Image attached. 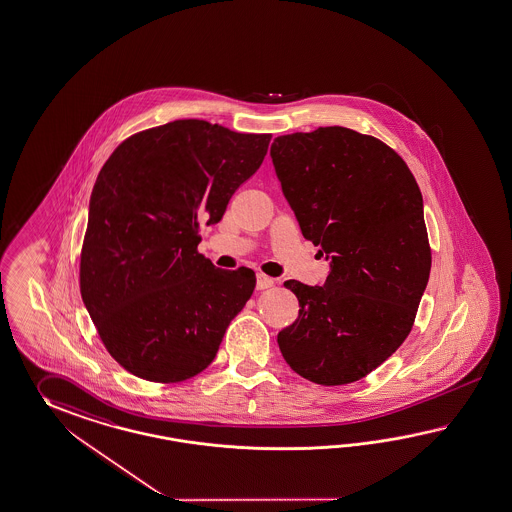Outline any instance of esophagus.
<instances>
[{
  "mask_svg": "<svg viewBox=\"0 0 512 512\" xmlns=\"http://www.w3.org/2000/svg\"><path fill=\"white\" fill-rule=\"evenodd\" d=\"M274 287V279L268 275L257 274V288L266 290V288Z\"/></svg>",
  "mask_w": 512,
  "mask_h": 512,
  "instance_id": "obj_1",
  "label": "esophagus"
}]
</instances>
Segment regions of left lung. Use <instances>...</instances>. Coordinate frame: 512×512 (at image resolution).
Returning a JSON list of instances; mask_svg holds the SVG:
<instances>
[{
	"mask_svg": "<svg viewBox=\"0 0 512 512\" xmlns=\"http://www.w3.org/2000/svg\"><path fill=\"white\" fill-rule=\"evenodd\" d=\"M270 155L301 235L331 259L324 287L285 281L300 314L277 344L312 383H355L414 325L431 272L422 192L390 146L340 125L277 137Z\"/></svg>",
	"mask_w": 512,
	"mask_h": 512,
	"instance_id": "1",
	"label": "left lung"
}]
</instances>
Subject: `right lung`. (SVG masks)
Instances as JSON below:
<instances>
[{"mask_svg":"<svg viewBox=\"0 0 512 512\" xmlns=\"http://www.w3.org/2000/svg\"><path fill=\"white\" fill-rule=\"evenodd\" d=\"M272 135L175 120L125 138L90 196L79 288L101 342L129 374L179 383L216 357L255 290L250 268L220 270L198 251L259 170Z\"/></svg>","mask_w":512,"mask_h":512,"instance_id":"obj_1","label":"right lung"}]
</instances>
